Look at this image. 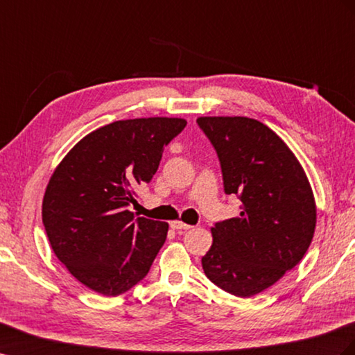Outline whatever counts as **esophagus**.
Instances as JSON below:
<instances>
[{
	"instance_id": "esophagus-1",
	"label": "esophagus",
	"mask_w": 355,
	"mask_h": 355,
	"mask_svg": "<svg viewBox=\"0 0 355 355\" xmlns=\"http://www.w3.org/2000/svg\"><path fill=\"white\" fill-rule=\"evenodd\" d=\"M170 225H171V228H173V230H178V232H179V230H189V228H193L191 225H188V224H185V223H182V221H173Z\"/></svg>"
}]
</instances>
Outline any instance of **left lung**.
Masks as SVG:
<instances>
[{
	"mask_svg": "<svg viewBox=\"0 0 355 355\" xmlns=\"http://www.w3.org/2000/svg\"><path fill=\"white\" fill-rule=\"evenodd\" d=\"M197 123L216 150L225 194L242 201L241 216L212 227L214 243L201 264L219 288L251 297L308 251L317 224L312 188L290 148L260 121L203 116Z\"/></svg>",
	"mask_w": 355,
	"mask_h": 355,
	"instance_id": "obj_1",
	"label": "left lung"
}]
</instances>
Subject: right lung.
Instances as JSON below:
<instances>
[{
    "instance_id": "1",
    "label": "right lung",
    "mask_w": 355,
    "mask_h": 355,
    "mask_svg": "<svg viewBox=\"0 0 355 355\" xmlns=\"http://www.w3.org/2000/svg\"><path fill=\"white\" fill-rule=\"evenodd\" d=\"M185 125L180 118L112 122L85 136L53 171L43 225L55 255L88 288L114 297L148 275L168 224L134 218L128 207Z\"/></svg>"
}]
</instances>
